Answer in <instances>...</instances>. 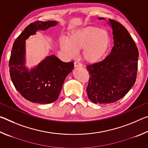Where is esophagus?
Masks as SVG:
<instances>
[{
  "instance_id": "34e87169",
  "label": "esophagus",
  "mask_w": 148,
  "mask_h": 148,
  "mask_svg": "<svg viewBox=\"0 0 148 148\" xmlns=\"http://www.w3.org/2000/svg\"><path fill=\"white\" fill-rule=\"evenodd\" d=\"M82 66V64L80 63L78 61H76L74 62V67H81Z\"/></svg>"
}]
</instances>
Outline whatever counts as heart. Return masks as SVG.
<instances>
[{"label":"heart","mask_w":148,"mask_h":148,"mask_svg":"<svg viewBox=\"0 0 148 148\" xmlns=\"http://www.w3.org/2000/svg\"><path fill=\"white\" fill-rule=\"evenodd\" d=\"M111 40L106 31L98 27L87 26L74 30L69 39L61 41V48L69 57H74L83 48L82 56L88 62H96L103 57L108 50Z\"/></svg>","instance_id":"obj_1"}]
</instances>
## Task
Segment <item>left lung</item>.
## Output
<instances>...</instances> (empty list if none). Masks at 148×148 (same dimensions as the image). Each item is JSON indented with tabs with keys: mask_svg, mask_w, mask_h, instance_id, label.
<instances>
[{
	"mask_svg": "<svg viewBox=\"0 0 148 148\" xmlns=\"http://www.w3.org/2000/svg\"><path fill=\"white\" fill-rule=\"evenodd\" d=\"M99 17V19H103ZM113 30L111 53L102 61L87 66L90 75L87 93L95 104H108L123 98L136 82L138 50L124 26L109 19Z\"/></svg>",
	"mask_w": 148,
	"mask_h": 148,
	"instance_id": "8db88e82",
	"label": "left lung"
}]
</instances>
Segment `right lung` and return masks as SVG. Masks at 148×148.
Here are the masks:
<instances>
[{
    "mask_svg": "<svg viewBox=\"0 0 148 148\" xmlns=\"http://www.w3.org/2000/svg\"><path fill=\"white\" fill-rule=\"evenodd\" d=\"M55 21L33 22L15 40L9 61L14 86L25 99L34 103L49 104L58 99L64 79L74 69V62L61 61L53 55L46 57L35 68L25 67V40L38 30L57 25Z\"/></svg>",
    "mask_w": 148,
    "mask_h": 148,
    "instance_id": "right-lung-1",
    "label": "right lung"
}]
</instances>
